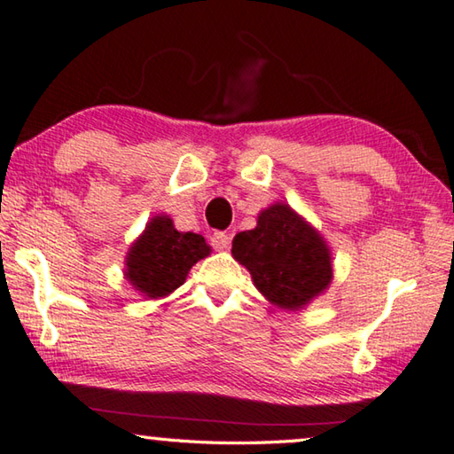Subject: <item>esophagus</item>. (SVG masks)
Wrapping results in <instances>:
<instances>
[{"mask_svg":"<svg viewBox=\"0 0 454 454\" xmlns=\"http://www.w3.org/2000/svg\"><path fill=\"white\" fill-rule=\"evenodd\" d=\"M229 241H231V237H229L227 233H223V231H217V233H213V237H211V245L217 251H223V249H227L229 247Z\"/></svg>","mask_w":454,"mask_h":454,"instance_id":"esophagus-1","label":"esophagus"}]
</instances>
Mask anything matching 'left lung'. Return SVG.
Here are the masks:
<instances>
[{
	"instance_id": "1",
	"label": "left lung",
	"mask_w": 454,
	"mask_h": 454,
	"mask_svg": "<svg viewBox=\"0 0 454 454\" xmlns=\"http://www.w3.org/2000/svg\"><path fill=\"white\" fill-rule=\"evenodd\" d=\"M231 254L259 294L281 309H303L333 279L328 241L287 203L259 213L255 229L235 235Z\"/></svg>"
}]
</instances>
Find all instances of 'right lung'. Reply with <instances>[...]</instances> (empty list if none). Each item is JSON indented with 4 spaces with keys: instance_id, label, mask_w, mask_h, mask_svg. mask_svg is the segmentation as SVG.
I'll list each match as a JSON object with an SVG mask.
<instances>
[{
    "instance_id": "1",
    "label": "right lung",
    "mask_w": 454,
    "mask_h": 454,
    "mask_svg": "<svg viewBox=\"0 0 454 454\" xmlns=\"http://www.w3.org/2000/svg\"><path fill=\"white\" fill-rule=\"evenodd\" d=\"M209 254L203 235L176 231L168 215H154L129 247L124 279L145 300H160L181 287L191 267Z\"/></svg>"
}]
</instances>
